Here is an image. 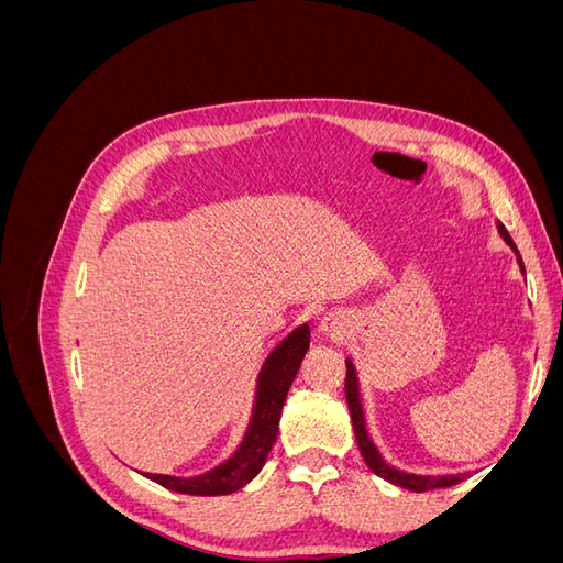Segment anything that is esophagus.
I'll use <instances>...</instances> for the list:
<instances>
[{
    "mask_svg": "<svg viewBox=\"0 0 563 563\" xmlns=\"http://www.w3.org/2000/svg\"><path fill=\"white\" fill-rule=\"evenodd\" d=\"M319 333L327 338H333V340H340L347 333V321L338 314H327L319 321Z\"/></svg>",
    "mask_w": 563,
    "mask_h": 563,
    "instance_id": "obj_1",
    "label": "esophagus"
}]
</instances>
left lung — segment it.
I'll return each mask as SVG.
<instances>
[{
  "instance_id": "left-lung-1",
  "label": "left lung",
  "mask_w": 563,
  "mask_h": 563,
  "mask_svg": "<svg viewBox=\"0 0 563 563\" xmlns=\"http://www.w3.org/2000/svg\"><path fill=\"white\" fill-rule=\"evenodd\" d=\"M498 232L505 240V244L515 251L517 255V263L521 267V272L526 275L523 269V261L521 255L512 242V236L507 234L505 225L498 223ZM347 364V376H345V397H347V406H350V416H352V424H354V434H356V444H360V451L366 460V465L371 467V472H376L378 476H383L385 482L395 484V486H401L406 490H416V493H422V490H432V488H449V486H455L463 482L465 474H441V476H432V474H413V472H404V470H397L395 465H389L387 460L383 457V453L378 451V446L373 444V439L368 437V430H366V418H364V406H362V395H360V378H356V368L352 364V360H345Z\"/></svg>"
}]
</instances>
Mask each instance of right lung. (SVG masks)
I'll list each match as a JSON object with an SVG mask.
<instances>
[{
	"instance_id": "right-lung-1",
	"label": "right lung",
	"mask_w": 563,
	"mask_h": 563,
	"mask_svg": "<svg viewBox=\"0 0 563 563\" xmlns=\"http://www.w3.org/2000/svg\"><path fill=\"white\" fill-rule=\"evenodd\" d=\"M310 350V323H302L288 333L282 343L272 350L261 366L258 380H255V397L251 408V420L244 432L242 444L220 463L218 467L197 476H174V474H150L147 479L159 486L185 493V496H230V493L244 488L255 479L265 465V460L275 446L279 434L282 408L294 385L305 354Z\"/></svg>"
}]
</instances>
